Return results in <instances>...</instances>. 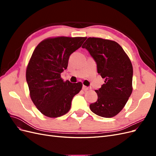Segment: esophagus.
Listing matches in <instances>:
<instances>
[{"instance_id":"1","label":"esophagus","mask_w":156,"mask_h":156,"mask_svg":"<svg viewBox=\"0 0 156 156\" xmlns=\"http://www.w3.org/2000/svg\"><path fill=\"white\" fill-rule=\"evenodd\" d=\"M83 90H89V88L87 87H86V86L83 85Z\"/></svg>"}]
</instances>
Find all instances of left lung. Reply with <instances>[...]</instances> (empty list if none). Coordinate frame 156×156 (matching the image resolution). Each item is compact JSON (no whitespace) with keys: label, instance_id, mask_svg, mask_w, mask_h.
<instances>
[{"label":"left lung","instance_id":"8db88e82","mask_svg":"<svg viewBox=\"0 0 156 156\" xmlns=\"http://www.w3.org/2000/svg\"><path fill=\"white\" fill-rule=\"evenodd\" d=\"M96 61L98 73L105 83L96 90L98 100L90 105L96 115L111 118L122 110L133 90V66L128 56L116 41L88 37L82 46Z\"/></svg>","mask_w":156,"mask_h":156}]
</instances>
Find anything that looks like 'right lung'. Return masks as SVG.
<instances>
[{
	"label": "right lung",
	"mask_w": 156,
	"mask_h": 156,
	"mask_svg": "<svg viewBox=\"0 0 156 156\" xmlns=\"http://www.w3.org/2000/svg\"><path fill=\"white\" fill-rule=\"evenodd\" d=\"M86 37H55L37 45L26 71L32 102L44 115L62 116L69 111L72 99L81 90V82L64 81L60 74L66 69L71 54L81 48Z\"/></svg>",
	"instance_id": "right-lung-1"
}]
</instances>
